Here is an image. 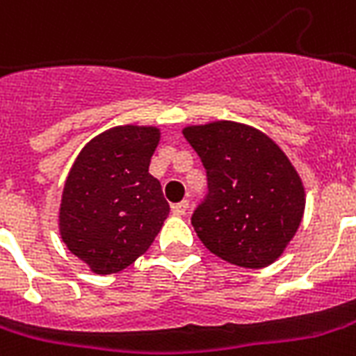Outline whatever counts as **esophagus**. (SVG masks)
I'll list each match as a JSON object with an SVG mask.
<instances>
[{
    "instance_id": "1",
    "label": "esophagus",
    "mask_w": 356,
    "mask_h": 356,
    "mask_svg": "<svg viewBox=\"0 0 356 356\" xmlns=\"http://www.w3.org/2000/svg\"><path fill=\"white\" fill-rule=\"evenodd\" d=\"M188 200H183V202L175 203V205H172V213L177 214V216H183V214L188 211Z\"/></svg>"
}]
</instances>
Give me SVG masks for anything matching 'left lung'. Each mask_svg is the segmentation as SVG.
Instances as JSON below:
<instances>
[{"label": "left lung", "instance_id": "1", "mask_svg": "<svg viewBox=\"0 0 356 356\" xmlns=\"http://www.w3.org/2000/svg\"><path fill=\"white\" fill-rule=\"evenodd\" d=\"M207 172L209 192L192 214L214 256L261 268L282 256L305 213V186L284 151L246 124L216 121L183 130Z\"/></svg>", "mask_w": 356, "mask_h": 356}]
</instances>
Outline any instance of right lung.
I'll list each match as a JSON object with an SVG mask.
<instances>
[{"label": "right lung", "mask_w": 356, "mask_h": 356, "mask_svg": "<svg viewBox=\"0 0 356 356\" xmlns=\"http://www.w3.org/2000/svg\"><path fill=\"white\" fill-rule=\"evenodd\" d=\"M159 140L154 127H115L93 138L70 168L59 232L67 248L97 275L134 263L166 220L170 205L149 173Z\"/></svg>", "instance_id": "1"}]
</instances>
